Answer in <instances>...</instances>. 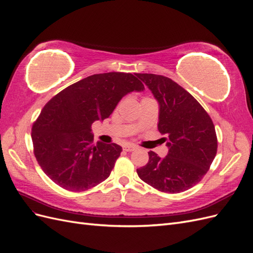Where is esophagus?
Segmentation results:
<instances>
[{"mask_svg": "<svg viewBox=\"0 0 253 253\" xmlns=\"http://www.w3.org/2000/svg\"><path fill=\"white\" fill-rule=\"evenodd\" d=\"M122 149H124V151H126V152H132L136 149V147L133 144H125L124 147H122Z\"/></svg>", "mask_w": 253, "mask_h": 253, "instance_id": "esophagus-1", "label": "esophagus"}]
</instances>
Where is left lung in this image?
Returning <instances> with one entry per match:
<instances>
[{
  "label": "left lung",
  "instance_id": "obj_1",
  "mask_svg": "<svg viewBox=\"0 0 253 253\" xmlns=\"http://www.w3.org/2000/svg\"><path fill=\"white\" fill-rule=\"evenodd\" d=\"M136 76L157 99L158 131L169 147L165 158L150 151L148 164L137 169V174L162 192H183L203 179L216 155L213 121L200 102L172 79L155 74Z\"/></svg>",
  "mask_w": 253,
  "mask_h": 253
}]
</instances>
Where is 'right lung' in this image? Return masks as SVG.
<instances>
[{
  "mask_svg": "<svg viewBox=\"0 0 253 253\" xmlns=\"http://www.w3.org/2000/svg\"><path fill=\"white\" fill-rule=\"evenodd\" d=\"M143 88L133 74L111 72L88 76L53 96L32 127L34 154L44 173L73 192L108 178L122 149L94 144L91 124L108 118L125 95Z\"/></svg>",
  "mask_w": 253,
  "mask_h": 253,
  "instance_id": "obj_1",
  "label": "right lung"
}]
</instances>
